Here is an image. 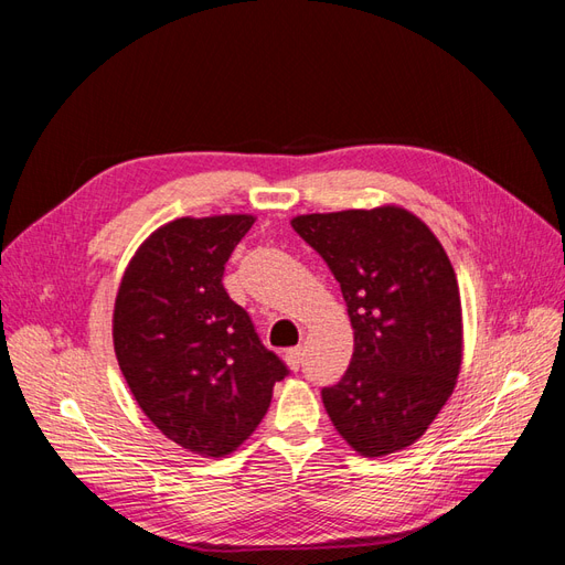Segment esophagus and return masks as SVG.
I'll use <instances>...</instances> for the list:
<instances>
[{
	"label": "esophagus",
	"mask_w": 565,
	"mask_h": 565,
	"mask_svg": "<svg viewBox=\"0 0 565 565\" xmlns=\"http://www.w3.org/2000/svg\"><path fill=\"white\" fill-rule=\"evenodd\" d=\"M301 349L299 347H295V349H289V351H285V363L289 365V370H299L301 367Z\"/></svg>",
	"instance_id": "1"
}]
</instances>
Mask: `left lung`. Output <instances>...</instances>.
Here are the masks:
<instances>
[{
  "mask_svg": "<svg viewBox=\"0 0 565 565\" xmlns=\"http://www.w3.org/2000/svg\"><path fill=\"white\" fill-rule=\"evenodd\" d=\"M292 228L330 266L353 328L349 370L322 388L334 429L365 457L405 450L452 396L461 365V303L446 249L396 204L301 214Z\"/></svg>",
  "mask_w": 565,
  "mask_h": 565,
  "instance_id": "left-lung-1",
  "label": "left lung"
}]
</instances>
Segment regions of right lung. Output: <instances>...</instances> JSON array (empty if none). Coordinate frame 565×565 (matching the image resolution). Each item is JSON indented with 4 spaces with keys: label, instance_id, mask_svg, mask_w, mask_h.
<instances>
[{
    "label": "right lung",
    "instance_id": "1",
    "mask_svg": "<svg viewBox=\"0 0 565 565\" xmlns=\"http://www.w3.org/2000/svg\"><path fill=\"white\" fill-rule=\"evenodd\" d=\"M252 224L249 214L169 221L136 249L115 299V355L136 403L202 457L241 448L289 374L221 282Z\"/></svg>",
    "mask_w": 565,
    "mask_h": 565
}]
</instances>
